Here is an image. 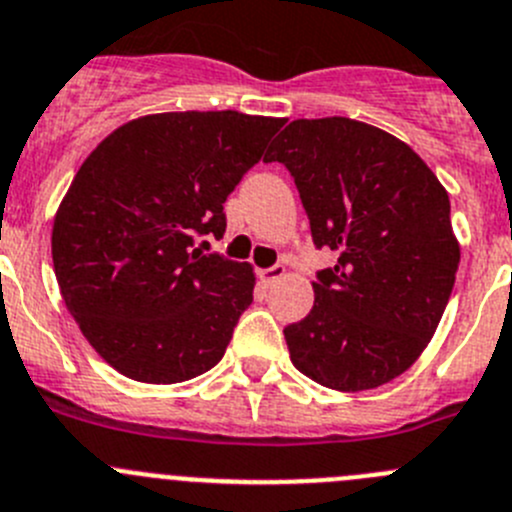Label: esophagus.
I'll use <instances>...</instances> for the list:
<instances>
[{
  "mask_svg": "<svg viewBox=\"0 0 512 512\" xmlns=\"http://www.w3.org/2000/svg\"><path fill=\"white\" fill-rule=\"evenodd\" d=\"M283 275H285V265H272V267H265V270H260V280L265 285H275Z\"/></svg>",
  "mask_w": 512,
  "mask_h": 512,
  "instance_id": "obj_1",
  "label": "esophagus"
}]
</instances>
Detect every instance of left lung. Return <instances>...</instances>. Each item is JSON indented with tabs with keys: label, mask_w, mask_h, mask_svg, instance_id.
I'll return each instance as SVG.
<instances>
[{
	"label": "left lung",
	"mask_w": 512,
	"mask_h": 512,
	"mask_svg": "<svg viewBox=\"0 0 512 512\" xmlns=\"http://www.w3.org/2000/svg\"><path fill=\"white\" fill-rule=\"evenodd\" d=\"M265 161L293 174L318 247L313 310L285 328L290 361L333 391L389 384L422 356L460 267L450 197L404 141L353 118H298Z\"/></svg>",
	"instance_id": "1"
}]
</instances>
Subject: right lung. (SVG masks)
Here are the masks:
<instances>
[{
  "mask_svg": "<svg viewBox=\"0 0 512 512\" xmlns=\"http://www.w3.org/2000/svg\"><path fill=\"white\" fill-rule=\"evenodd\" d=\"M283 118L151 113L90 151L52 224L60 295L105 364L141 384L212 369L252 303L250 262L204 255L222 237L229 191Z\"/></svg>",
  "mask_w": 512,
  "mask_h": 512,
  "instance_id": "1",
  "label": "right lung"
}]
</instances>
